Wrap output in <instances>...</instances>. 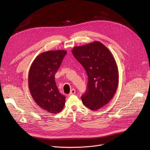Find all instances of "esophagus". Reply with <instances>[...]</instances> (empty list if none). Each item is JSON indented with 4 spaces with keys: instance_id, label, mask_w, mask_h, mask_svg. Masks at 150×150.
<instances>
[{
    "instance_id": "obj_1",
    "label": "esophagus",
    "mask_w": 150,
    "mask_h": 150,
    "mask_svg": "<svg viewBox=\"0 0 150 150\" xmlns=\"http://www.w3.org/2000/svg\"><path fill=\"white\" fill-rule=\"evenodd\" d=\"M76 93V91L74 89V88H72L71 91V92H70V93L68 95L69 96H71L72 95H75Z\"/></svg>"
}]
</instances>
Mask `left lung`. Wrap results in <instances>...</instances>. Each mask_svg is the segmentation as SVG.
Returning a JSON list of instances; mask_svg holds the SVG:
<instances>
[{"label":"left lung","mask_w":150,"mask_h":150,"mask_svg":"<svg viewBox=\"0 0 150 150\" xmlns=\"http://www.w3.org/2000/svg\"><path fill=\"white\" fill-rule=\"evenodd\" d=\"M72 52L88 76L83 104L92 110L107 104L115 94L119 83L118 69L110 50L99 42L75 46Z\"/></svg>","instance_id":"left-lung-1"}]
</instances>
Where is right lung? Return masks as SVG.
I'll list each match as a JSON object with an SVG mask.
<instances>
[{
  "label": "right lung",
  "instance_id": "obj_1",
  "mask_svg": "<svg viewBox=\"0 0 150 150\" xmlns=\"http://www.w3.org/2000/svg\"><path fill=\"white\" fill-rule=\"evenodd\" d=\"M67 51H49L39 54L33 62L28 74V86L36 104L49 113L60 112L66 97L59 93L55 75Z\"/></svg>",
  "mask_w": 150,
  "mask_h": 150
}]
</instances>
